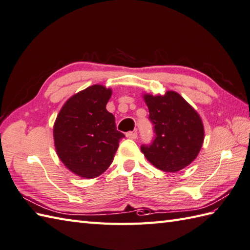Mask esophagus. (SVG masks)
Here are the masks:
<instances>
[{"label": "esophagus", "instance_id": "obj_1", "mask_svg": "<svg viewBox=\"0 0 250 250\" xmlns=\"http://www.w3.org/2000/svg\"><path fill=\"white\" fill-rule=\"evenodd\" d=\"M125 136L127 138H131V139H136L137 138V133L136 132H127Z\"/></svg>", "mask_w": 250, "mask_h": 250}]
</instances>
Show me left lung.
<instances>
[{
  "label": "left lung",
  "mask_w": 250,
  "mask_h": 250,
  "mask_svg": "<svg viewBox=\"0 0 250 250\" xmlns=\"http://www.w3.org/2000/svg\"><path fill=\"white\" fill-rule=\"evenodd\" d=\"M155 138L142 152L154 167L177 172L188 166L198 155L205 139V127L196 109L178 92L165 95L144 94Z\"/></svg>",
  "instance_id": "obj_1"
}]
</instances>
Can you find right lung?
Segmentation results:
<instances>
[{"mask_svg": "<svg viewBox=\"0 0 250 250\" xmlns=\"http://www.w3.org/2000/svg\"><path fill=\"white\" fill-rule=\"evenodd\" d=\"M112 89L96 84L63 104L53 125L56 153L69 170L81 178L102 175L112 164L119 141L114 115L106 111Z\"/></svg>", "mask_w": 250, "mask_h": 250, "instance_id": "add662e5", "label": "right lung"}]
</instances>
